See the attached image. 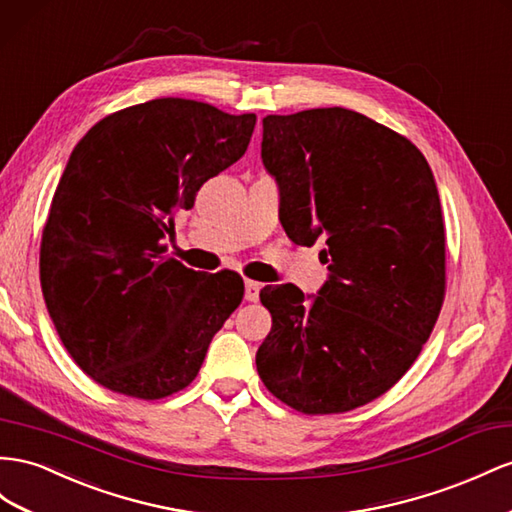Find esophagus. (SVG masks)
Here are the masks:
<instances>
[{
  "mask_svg": "<svg viewBox=\"0 0 512 512\" xmlns=\"http://www.w3.org/2000/svg\"><path fill=\"white\" fill-rule=\"evenodd\" d=\"M260 288L262 284L260 282H254V280H245V301H258V295H260Z\"/></svg>",
  "mask_w": 512,
  "mask_h": 512,
  "instance_id": "34e87169",
  "label": "esophagus"
}]
</instances>
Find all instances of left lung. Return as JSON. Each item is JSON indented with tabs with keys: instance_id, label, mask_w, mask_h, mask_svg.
I'll list each match as a JSON object with an SVG mask.
<instances>
[{
	"instance_id": "1",
	"label": "left lung",
	"mask_w": 512,
	"mask_h": 512,
	"mask_svg": "<svg viewBox=\"0 0 512 512\" xmlns=\"http://www.w3.org/2000/svg\"><path fill=\"white\" fill-rule=\"evenodd\" d=\"M265 170L297 245L325 241L319 295L265 286L256 368L301 413H342L416 362L446 293V232L431 168L407 137L344 107L262 118Z\"/></svg>"
}]
</instances>
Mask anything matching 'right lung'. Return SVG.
<instances>
[{
  "label": "right lung",
  "instance_id": "right-lung-1",
  "mask_svg": "<svg viewBox=\"0 0 512 512\" xmlns=\"http://www.w3.org/2000/svg\"><path fill=\"white\" fill-rule=\"evenodd\" d=\"M256 114L155 99L105 116L68 159L40 243V284L75 364L103 388L157 400L196 379L243 299L232 271L165 254L174 213L239 161Z\"/></svg>",
  "mask_w": 512,
  "mask_h": 512
}]
</instances>
